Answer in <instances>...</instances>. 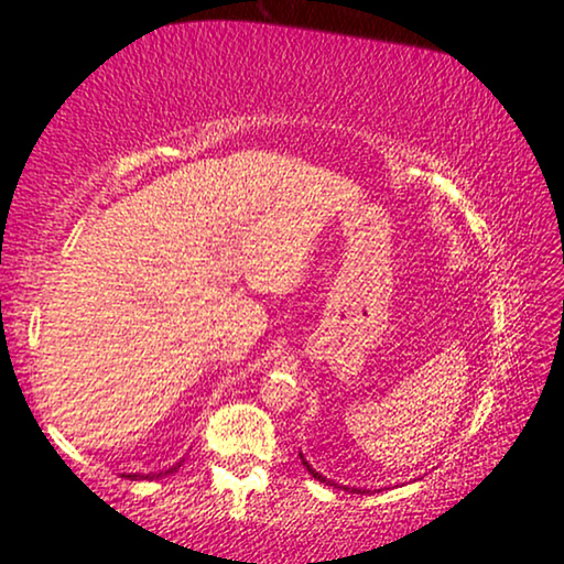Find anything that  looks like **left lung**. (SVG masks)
<instances>
[{
	"label": "left lung",
	"mask_w": 564,
	"mask_h": 564,
	"mask_svg": "<svg viewBox=\"0 0 564 564\" xmlns=\"http://www.w3.org/2000/svg\"><path fill=\"white\" fill-rule=\"evenodd\" d=\"M302 464H304V467H307V471H310V475H313V477H318V480L321 482H326V485H334L332 480H326V477H323V475H318V471H315L313 467H310V464L307 462H304V458H302ZM347 490V488H345ZM352 490H358V488H352ZM358 494H368V490H358Z\"/></svg>",
	"instance_id": "8db88e82"
}]
</instances>
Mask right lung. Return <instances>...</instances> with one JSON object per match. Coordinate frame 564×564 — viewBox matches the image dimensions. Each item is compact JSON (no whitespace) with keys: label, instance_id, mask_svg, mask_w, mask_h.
<instances>
[{"label":"right lung","instance_id":"1","mask_svg":"<svg viewBox=\"0 0 564 564\" xmlns=\"http://www.w3.org/2000/svg\"><path fill=\"white\" fill-rule=\"evenodd\" d=\"M174 469H177V467H174ZM124 477H132V480H138V477H142V475H124ZM148 477V475H145Z\"/></svg>","mask_w":564,"mask_h":564}]
</instances>
